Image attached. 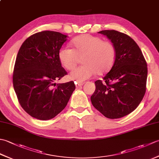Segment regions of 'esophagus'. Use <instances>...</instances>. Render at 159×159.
<instances>
[{
  "label": "esophagus",
  "instance_id": "obj_1",
  "mask_svg": "<svg viewBox=\"0 0 159 159\" xmlns=\"http://www.w3.org/2000/svg\"><path fill=\"white\" fill-rule=\"evenodd\" d=\"M84 83L82 82H75V85L76 87H81L82 85H83Z\"/></svg>",
  "mask_w": 159,
  "mask_h": 159
}]
</instances>
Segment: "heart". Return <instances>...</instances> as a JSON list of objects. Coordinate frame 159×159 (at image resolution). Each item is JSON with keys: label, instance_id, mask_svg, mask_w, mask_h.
I'll return each instance as SVG.
<instances>
[{"label": "heart", "instance_id": "b5f03b06", "mask_svg": "<svg viewBox=\"0 0 159 159\" xmlns=\"http://www.w3.org/2000/svg\"><path fill=\"white\" fill-rule=\"evenodd\" d=\"M73 49L63 46L59 51L61 63L68 70H72L82 59L83 66L70 74L71 79L82 82L93 76L106 74L112 68L116 61V47L110 42H104L99 37L83 35L74 39Z\"/></svg>", "mask_w": 159, "mask_h": 159}]
</instances>
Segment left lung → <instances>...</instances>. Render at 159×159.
I'll use <instances>...</instances> for the list:
<instances>
[{"label": "left lung", "instance_id": "left-lung-1", "mask_svg": "<svg viewBox=\"0 0 159 159\" xmlns=\"http://www.w3.org/2000/svg\"><path fill=\"white\" fill-rule=\"evenodd\" d=\"M109 38L116 49L112 68L95 82L91 96L93 106L104 116L117 119L136 109L146 90L147 63L137 43L130 37L115 30L98 32Z\"/></svg>", "mask_w": 159, "mask_h": 159}]
</instances>
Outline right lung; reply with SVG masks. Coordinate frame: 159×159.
I'll use <instances>...</instances> for the list:
<instances>
[{
    "label": "right lung",
    "mask_w": 159,
    "mask_h": 159,
    "mask_svg": "<svg viewBox=\"0 0 159 159\" xmlns=\"http://www.w3.org/2000/svg\"><path fill=\"white\" fill-rule=\"evenodd\" d=\"M67 38L56 31L35 33L23 42L17 55L13 88L22 109L36 119L48 120L57 116L75 89L73 81L55 83L67 74L59 59Z\"/></svg>",
    "instance_id": "add662e5"
}]
</instances>
